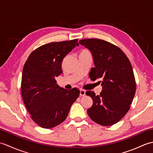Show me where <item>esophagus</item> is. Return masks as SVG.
<instances>
[{
	"label": "esophagus",
	"instance_id": "34e87169",
	"mask_svg": "<svg viewBox=\"0 0 153 153\" xmlns=\"http://www.w3.org/2000/svg\"><path fill=\"white\" fill-rule=\"evenodd\" d=\"M79 95L81 97H83V96H85V91H84L83 89H80V93Z\"/></svg>",
	"mask_w": 153,
	"mask_h": 153
}]
</instances>
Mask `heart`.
<instances>
[{"label": "heart", "mask_w": 153, "mask_h": 153, "mask_svg": "<svg viewBox=\"0 0 153 153\" xmlns=\"http://www.w3.org/2000/svg\"><path fill=\"white\" fill-rule=\"evenodd\" d=\"M84 51H86V50H84Z\"/></svg>", "instance_id": "1"}]
</instances>
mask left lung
<instances>
[{
	"mask_svg": "<svg viewBox=\"0 0 153 153\" xmlns=\"http://www.w3.org/2000/svg\"><path fill=\"white\" fill-rule=\"evenodd\" d=\"M79 43L92 54L95 68H91L90 78L102 79L100 95L91 91L85 93L93 101L87 114L100 125L112 126L126 114L135 96L136 84L131 64L124 53L109 42L86 39Z\"/></svg>",
	"mask_w": 153,
	"mask_h": 153,
	"instance_id": "left-lung-1",
	"label": "left lung"
}]
</instances>
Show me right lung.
Here are the masks:
<instances>
[{
  "label": "right lung",
  "instance_id": "right-lung-1",
  "mask_svg": "<svg viewBox=\"0 0 153 153\" xmlns=\"http://www.w3.org/2000/svg\"><path fill=\"white\" fill-rule=\"evenodd\" d=\"M76 46L77 39L44 45L32 52L24 64L23 100L32 120L41 128H52L64 122L79 95L78 89H63L55 79L62 73L64 58Z\"/></svg>",
  "mask_w": 153,
  "mask_h": 153
}]
</instances>
